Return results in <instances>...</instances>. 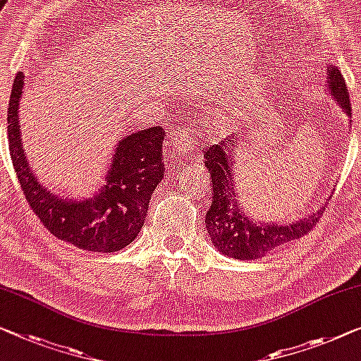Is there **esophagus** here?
I'll return each mask as SVG.
<instances>
[{
    "label": "esophagus",
    "instance_id": "esophagus-1",
    "mask_svg": "<svg viewBox=\"0 0 361 361\" xmlns=\"http://www.w3.org/2000/svg\"><path fill=\"white\" fill-rule=\"evenodd\" d=\"M195 150H197V146L191 139L190 131H188V129H180L178 134L173 137V141H171L170 147L166 149V152H169L171 157L176 155V157L180 159H190L191 155L195 154Z\"/></svg>",
    "mask_w": 361,
    "mask_h": 361
}]
</instances>
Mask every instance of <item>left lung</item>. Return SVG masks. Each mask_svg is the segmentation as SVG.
Returning <instances> with one entry per match:
<instances>
[{
  "label": "left lung",
  "mask_w": 361,
  "mask_h": 361,
  "mask_svg": "<svg viewBox=\"0 0 361 361\" xmlns=\"http://www.w3.org/2000/svg\"><path fill=\"white\" fill-rule=\"evenodd\" d=\"M327 94L334 99L341 110L350 118V99L338 68L329 63L326 73ZM246 141V139H245ZM238 136L225 137L219 144L204 150L206 169L211 173L212 204L206 214V228L211 241L222 255L235 259H261L267 252L276 251L285 243L301 238L311 232L324 207L318 209L308 217L298 219L292 224L256 222L240 206L238 192L235 191L233 166L238 149Z\"/></svg>",
  "instance_id": "8db88e82"
}]
</instances>
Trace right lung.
I'll return each instance as SVG.
<instances>
[{
    "mask_svg": "<svg viewBox=\"0 0 361 361\" xmlns=\"http://www.w3.org/2000/svg\"><path fill=\"white\" fill-rule=\"evenodd\" d=\"M24 84L19 71L8 106V141L32 211L50 233L80 250L113 252L133 243L146 220L150 196L164 178V129L152 126L118 139L100 190L92 197H64L43 186L25 159L19 125Z\"/></svg>",
    "mask_w": 361,
    "mask_h": 361,
    "instance_id": "right-lung-1",
    "label": "right lung"
}]
</instances>
